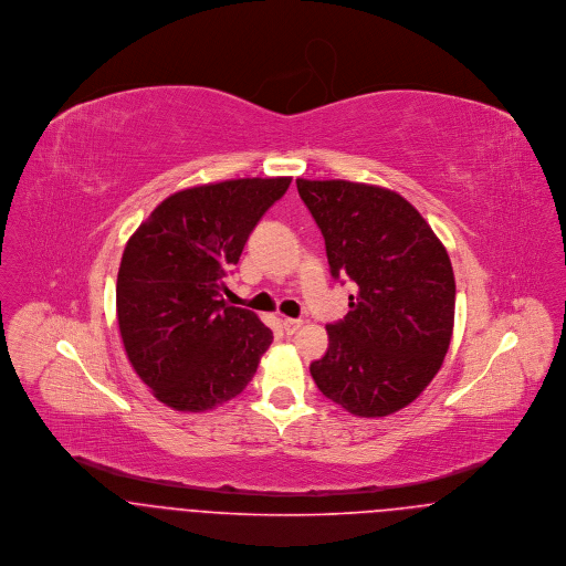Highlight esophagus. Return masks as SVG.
Here are the masks:
<instances>
[{
  "label": "esophagus",
  "instance_id": "34e87169",
  "mask_svg": "<svg viewBox=\"0 0 566 566\" xmlns=\"http://www.w3.org/2000/svg\"><path fill=\"white\" fill-rule=\"evenodd\" d=\"M281 324H283V331H285L287 335H292V333H296V331L303 326V321H296V318H283Z\"/></svg>",
  "mask_w": 566,
  "mask_h": 566
}]
</instances>
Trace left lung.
<instances>
[{"label":"left lung","instance_id":"8db88e82","mask_svg":"<svg viewBox=\"0 0 566 566\" xmlns=\"http://www.w3.org/2000/svg\"><path fill=\"white\" fill-rule=\"evenodd\" d=\"M323 231L333 279H350V312L326 324L328 348L310 366L326 399L361 418L416 401L453 335L455 279L447 248L397 191L296 178Z\"/></svg>","mask_w":566,"mask_h":566}]
</instances>
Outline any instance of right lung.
Here are the masks:
<instances>
[{
    "mask_svg": "<svg viewBox=\"0 0 566 566\" xmlns=\"http://www.w3.org/2000/svg\"><path fill=\"white\" fill-rule=\"evenodd\" d=\"M292 178H238L165 198L126 243L117 324L139 379L161 403L207 411L254 377L272 331L220 298L248 235Z\"/></svg>",
    "mask_w": 566,
    "mask_h": 566,
    "instance_id": "add662e5",
    "label": "right lung"
}]
</instances>
